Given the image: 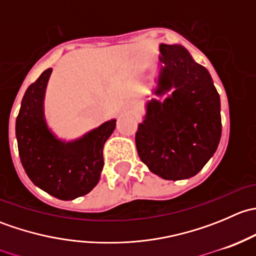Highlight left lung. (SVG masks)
Returning a JSON list of instances; mask_svg holds the SVG:
<instances>
[{"mask_svg":"<svg viewBox=\"0 0 256 256\" xmlns=\"http://www.w3.org/2000/svg\"><path fill=\"white\" fill-rule=\"evenodd\" d=\"M162 89L174 88L164 104L152 102L138 125L136 147L150 171L186 180L204 167L222 136L220 100L204 66L180 46H160ZM164 90L160 89V92Z\"/></svg>","mask_w":256,"mask_h":256,"instance_id":"left-lung-1","label":"left lung"}]
</instances>
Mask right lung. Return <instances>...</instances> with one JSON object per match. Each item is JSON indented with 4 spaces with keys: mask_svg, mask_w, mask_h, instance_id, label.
<instances>
[{
    "mask_svg": "<svg viewBox=\"0 0 256 256\" xmlns=\"http://www.w3.org/2000/svg\"><path fill=\"white\" fill-rule=\"evenodd\" d=\"M52 69L26 90L16 118L18 152L30 180L40 190L63 200L89 193L104 167L102 148L115 130L116 120L108 121L73 142L56 140L43 116V98Z\"/></svg>",
    "mask_w": 256,
    "mask_h": 256,
    "instance_id": "obj_1",
    "label": "right lung"
}]
</instances>
